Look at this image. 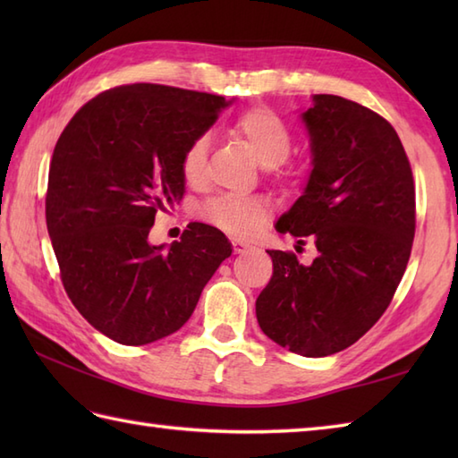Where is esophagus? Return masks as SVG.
Wrapping results in <instances>:
<instances>
[{
	"label": "esophagus",
	"mask_w": 458,
	"mask_h": 458,
	"mask_svg": "<svg viewBox=\"0 0 458 458\" xmlns=\"http://www.w3.org/2000/svg\"><path fill=\"white\" fill-rule=\"evenodd\" d=\"M232 246H234L236 254H246V251L254 250V246L248 244V242H244V240H234V242H232Z\"/></svg>",
	"instance_id": "esophagus-1"
}]
</instances>
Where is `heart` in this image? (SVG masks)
Wrapping results in <instances>:
<instances>
[{"label":"heart","mask_w":458,"mask_h":458,"mask_svg":"<svg viewBox=\"0 0 458 458\" xmlns=\"http://www.w3.org/2000/svg\"><path fill=\"white\" fill-rule=\"evenodd\" d=\"M234 131L248 141L256 159L264 167H277L289 157L291 148H293V138H291L285 122L267 108H254L238 115ZM207 135H199L184 148L181 155V174L191 187H199L207 179ZM267 214L269 207L266 200L234 197V194L212 199L202 208L204 218L234 236L254 234L261 222L267 218Z\"/></svg>","instance_id":"b5f03b06"}]
</instances>
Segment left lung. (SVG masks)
I'll use <instances>...</instances> for the list:
<instances>
[{
    "instance_id": "left-lung-1",
    "label": "left lung",
    "mask_w": 458,
    "mask_h": 458,
    "mask_svg": "<svg viewBox=\"0 0 458 458\" xmlns=\"http://www.w3.org/2000/svg\"><path fill=\"white\" fill-rule=\"evenodd\" d=\"M301 120L313 169L276 228L309 236L317 258L303 266L291 251L267 250L274 276L256 317L279 346L320 358L354 344L390 305L411 254L415 184L400 138L376 112L315 94Z\"/></svg>"
}]
</instances>
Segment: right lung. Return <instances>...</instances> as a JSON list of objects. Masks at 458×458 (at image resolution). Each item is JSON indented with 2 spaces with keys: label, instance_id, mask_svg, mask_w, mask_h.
I'll use <instances>...</instances> for the list:
<instances>
[{
  "label": "right lung",
  "instance_id": "right-lung-1",
  "mask_svg": "<svg viewBox=\"0 0 458 458\" xmlns=\"http://www.w3.org/2000/svg\"><path fill=\"white\" fill-rule=\"evenodd\" d=\"M232 102L161 84L118 86L86 102L55 145L45 212L63 285L115 343L141 346L179 330L232 254L228 238L200 222L169 248L149 244L155 214L184 194V148Z\"/></svg>",
  "mask_w": 458,
  "mask_h": 458
}]
</instances>
